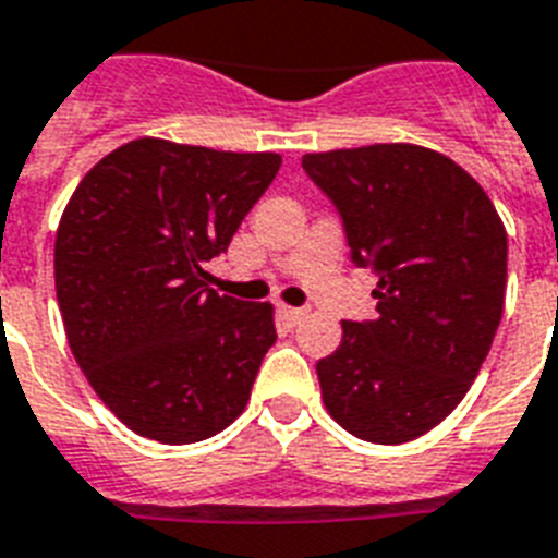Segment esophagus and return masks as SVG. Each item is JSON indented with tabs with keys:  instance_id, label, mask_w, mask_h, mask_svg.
I'll return each instance as SVG.
<instances>
[{
	"instance_id": "34e87169",
	"label": "esophagus",
	"mask_w": 558,
	"mask_h": 558,
	"mask_svg": "<svg viewBox=\"0 0 558 558\" xmlns=\"http://www.w3.org/2000/svg\"><path fill=\"white\" fill-rule=\"evenodd\" d=\"M283 318H287L292 326H298L303 318H306V310H301V306H283Z\"/></svg>"
}]
</instances>
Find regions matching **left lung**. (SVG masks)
<instances>
[{"instance_id":"obj_1","label":"left lung","mask_w":558,"mask_h":558,"mask_svg":"<svg viewBox=\"0 0 558 558\" xmlns=\"http://www.w3.org/2000/svg\"><path fill=\"white\" fill-rule=\"evenodd\" d=\"M332 201L352 264L378 275V318L343 320L318 361L338 424L373 444H404L450 415L490 352L507 287V232L468 171L410 143L306 154Z\"/></svg>"}]
</instances>
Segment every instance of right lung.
I'll list each match as a JSON object with an SVG mask.
<instances>
[{
    "label": "right lung",
    "mask_w": 558,
    "mask_h": 558,
    "mask_svg": "<svg viewBox=\"0 0 558 558\" xmlns=\"http://www.w3.org/2000/svg\"><path fill=\"white\" fill-rule=\"evenodd\" d=\"M280 154L131 140L83 177L53 243L68 343L137 436L194 444L248 401L275 343L271 303L208 289L206 264L269 189Z\"/></svg>",
    "instance_id": "obj_1"
}]
</instances>
